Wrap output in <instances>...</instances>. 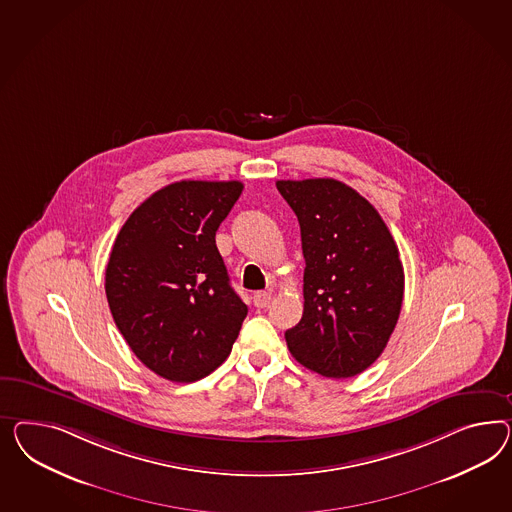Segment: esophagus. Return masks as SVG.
Wrapping results in <instances>:
<instances>
[{"label": "esophagus", "mask_w": 512, "mask_h": 512, "mask_svg": "<svg viewBox=\"0 0 512 512\" xmlns=\"http://www.w3.org/2000/svg\"><path fill=\"white\" fill-rule=\"evenodd\" d=\"M272 302V294L266 291H259L253 294V304L255 307H259V309H264V307H268Z\"/></svg>", "instance_id": "obj_1"}]
</instances>
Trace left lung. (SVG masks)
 Segmentation results:
<instances>
[{"mask_svg":"<svg viewBox=\"0 0 512 512\" xmlns=\"http://www.w3.org/2000/svg\"><path fill=\"white\" fill-rule=\"evenodd\" d=\"M300 221L304 315L285 332L292 356L330 378H350L384 352L401 315L399 248L376 208L335 179L277 180Z\"/></svg>","mask_w":512,"mask_h":512,"instance_id":"left-lung-1","label":"left lung"}]
</instances>
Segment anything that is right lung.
<instances>
[{"label":"right lung","mask_w":512,"mask_h":512,"mask_svg":"<svg viewBox=\"0 0 512 512\" xmlns=\"http://www.w3.org/2000/svg\"><path fill=\"white\" fill-rule=\"evenodd\" d=\"M242 190L238 180L173 182L115 238L106 266L111 315L139 361L171 382L216 371L248 315L216 246Z\"/></svg>","instance_id":"right-lung-1"}]
</instances>
